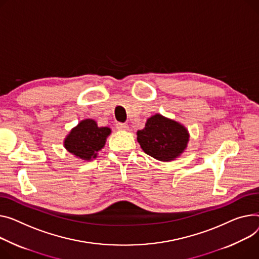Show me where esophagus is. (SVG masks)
I'll list each match as a JSON object with an SVG mask.
<instances>
[{
  "label": "esophagus",
  "mask_w": 259,
  "mask_h": 259,
  "mask_svg": "<svg viewBox=\"0 0 259 259\" xmlns=\"http://www.w3.org/2000/svg\"><path fill=\"white\" fill-rule=\"evenodd\" d=\"M116 128L118 130H128L129 126L127 124H123V123H116Z\"/></svg>",
  "instance_id": "obj_1"
}]
</instances>
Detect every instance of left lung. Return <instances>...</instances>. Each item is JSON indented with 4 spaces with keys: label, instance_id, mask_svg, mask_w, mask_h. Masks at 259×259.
Returning a JSON list of instances; mask_svg holds the SVG:
<instances>
[{
    "label": "left lung",
    "instance_id": "1",
    "mask_svg": "<svg viewBox=\"0 0 259 259\" xmlns=\"http://www.w3.org/2000/svg\"><path fill=\"white\" fill-rule=\"evenodd\" d=\"M136 134L144 152L160 161L175 160L189 141L188 131L183 125L158 113L149 117L145 128Z\"/></svg>",
    "mask_w": 259,
    "mask_h": 259
}]
</instances>
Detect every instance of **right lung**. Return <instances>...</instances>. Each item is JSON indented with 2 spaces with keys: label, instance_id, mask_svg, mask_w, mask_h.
Listing matches in <instances>:
<instances>
[{
  "label": "right lung",
  "instance_id": "add662e5",
  "mask_svg": "<svg viewBox=\"0 0 259 259\" xmlns=\"http://www.w3.org/2000/svg\"><path fill=\"white\" fill-rule=\"evenodd\" d=\"M110 133V128L98 127L96 120L86 118L71 130L63 145L77 158L91 161L97 158L98 152L105 146Z\"/></svg>",
  "mask_w": 259,
  "mask_h": 259
}]
</instances>
